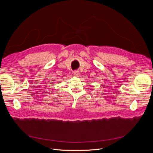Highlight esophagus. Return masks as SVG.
Here are the masks:
<instances>
[{
	"label": "esophagus",
	"instance_id": "esophagus-1",
	"mask_svg": "<svg viewBox=\"0 0 153 153\" xmlns=\"http://www.w3.org/2000/svg\"><path fill=\"white\" fill-rule=\"evenodd\" d=\"M80 72L79 71H74V75H75V76H80Z\"/></svg>",
	"mask_w": 153,
	"mask_h": 153
}]
</instances>
